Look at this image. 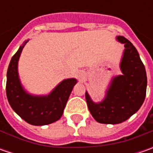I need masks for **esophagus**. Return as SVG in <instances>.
<instances>
[{
    "label": "esophagus",
    "mask_w": 153,
    "mask_h": 153,
    "mask_svg": "<svg viewBox=\"0 0 153 153\" xmlns=\"http://www.w3.org/2000/svg\"><path fill=\"white\" fill-rule=\"evenodd\" d=\"M78 77H79L80 79H83V77H84V74L82 73V72H79V74H78Z\"/></svg>",
    "instance_id": "1"
}]
</instances>
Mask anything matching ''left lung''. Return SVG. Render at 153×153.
<instances>
[{
    "mask_svg": "<svg viewBox=\"0 0 153 153\" xmlns=\"http://www.w3.org/2000/svg\"><path fill=\"white\" fill-rule=\"evenodd\" d=\"M117 41L124 44L120 63L122 75L112 78L100 102H94L88 93H85L93 117L105 124H117L128 119L140 108L146 93V72L138 51L123 36H117Z\"/></svg>",
    "mask_w": 153,
    "mask_h": 153,
    "instance_id": "left-lung-1",
    "label": "left lung"
}]
</instances>
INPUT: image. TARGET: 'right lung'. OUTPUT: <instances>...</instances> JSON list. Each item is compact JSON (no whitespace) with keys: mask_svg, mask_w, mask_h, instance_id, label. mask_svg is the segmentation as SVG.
<instances>
[{"mask_svg":"<svg viewBox=\"0 0 153 153\" xmlns=\"http://www.w3.org/2000/svg\"><path fill=\"white\" fill-rule=\"evenodd\" d=\"M28 41L21 45L10 61L7 73V97L13 110L28 123L35 126L48 125L61 117L77 81L75 78L63 80L47 95L29 94L21 84L18 71L19 59Z\"/></svg>","mask_w":153,"mask_h":153,"instance_id":"1","label":"right lung"}]
</instances>
